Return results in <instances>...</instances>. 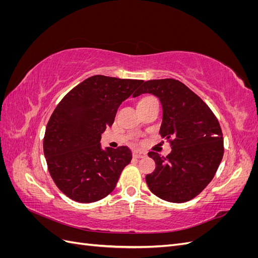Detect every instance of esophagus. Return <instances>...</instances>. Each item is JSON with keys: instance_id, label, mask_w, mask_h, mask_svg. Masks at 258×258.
Listing matches in <instances>:
<instances>
[{"instance_id": "34e87169", "label": "esophagus", "mask_w": 258, "mask_h": 258, "mask_svg": "<svg viewBox=\"0 0 258 258\" xmlns=\"http://www.w3.org/2000/svg\"><path fill=\"white\" fill-rule=\"evenodd\" d=\"M132 155H134L135 158H144L146 157V153L143 152V151H134V153H132Z\"/></svg>"}]
</instances>
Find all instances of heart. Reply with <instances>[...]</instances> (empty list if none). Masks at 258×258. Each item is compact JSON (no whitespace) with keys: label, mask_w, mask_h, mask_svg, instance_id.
Instances as JSON below:
<instances>
[{"label":"heart","mask_w":258,"mask_h":258,"mask_svg":"<svg viewBox=\"0 0 258 258\" xmlns=\"http://www.w3.org/2000/svg\"><path fill=\"white\" fill-rule=\"evenodd\" d=\"M146 98H152V97H146ZM146 98H143V99H146Z\"/></svg>","instance_id":"1"}]
</instances>
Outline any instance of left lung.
Segmentation results:
<instances>
[{
  "mask_svg": "<svg viewBox=\"0 0 258 258\" xmlns=\"http://www.w3.org/2000/svg\"><path fill=\"white\" fill-rule=\"evenodd\" d=\"M152 93L162 105L159 134L172 151L162 157L150 152L154 172L145 176L151 191L169 202L195 198L212 181L224 155V140L210 107L186 85L173 79L144 82L134 97Z\"/></svg>",
  "mask_w": 258,
  "mask_h": 258,
  "instance_id": "left-lung-1",
  "label": "left lung"
}]
</instances>
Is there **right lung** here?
Masks as SVG:
<instances>
[{
  "label": "right lung",
  "mask_w": 258,
  "mask_h": 258,
  "mask_svg": "<svg viewBox=\"0 0 258 258\" xmlns=\"http://www.w3.org/2000/svg\"><path fill=\"white\" fill-rule=\"evenodd\" d=\"M143 83L93 75L69 91L46 126L43 148L54 184L69 198L82 204L111 194L123 168L132 159L127 146L101 147L122 101Z\"/></svg>",
  "instance_id": "add662e5"
}]
</instances>
